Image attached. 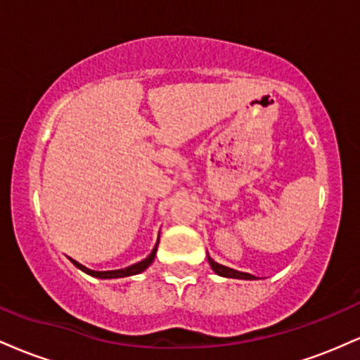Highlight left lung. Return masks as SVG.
<instances>
[{
    "mask_svg": "<svg viewBox=\"0 0 360 360\" xmlns=\"http://www.w3.org/2000/svg\"><path fill=\"white\" fill-rule=\"evenodd\" d=\"M208 262H210V266H212V269H213L214 272H217L218 276H223V278L249 279V281H252V279H257V278H255V276L249 274V272H240V271H235V269H232V267L221 266V264L214 262V260H213L212 257H210V255H208Z\"/></svg>",
    "mask_w": 360,
    "mask_h": 360,
    "instance_id": "obj_1",
    "label": "left lung"
}]
</instances>
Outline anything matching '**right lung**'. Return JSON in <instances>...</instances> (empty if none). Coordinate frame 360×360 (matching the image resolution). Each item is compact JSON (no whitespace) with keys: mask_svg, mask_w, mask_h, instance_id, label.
Segmentation results:
<instances>
[{"mask_svg":"<svg viewBox=\"0 0 360 360\" xmlns=\"http://www.w3.org/2000/svg\"><path fill=\"white\" fill-rule=\"evenodd\" d=\"M157 245H159V242L155 243V247H154V249H152L150 255H148L147 259L140 260V262L134 264V266H130V267H125V269H117V271H91V269H88V267H84V266H82V264L77 262V260H74V259H71V260H72L74 266L79 267L81 271H84L86 274L93 276V278H100V279H117V278H127V276H135V274H140V272L146 271L147 267L150 266L152 262H154V259H155V252H157Z\"/></svg>","mask_w":360,"mask_h":360,"instance_id":"add662e5","label":"right lung"}]
</instances>
